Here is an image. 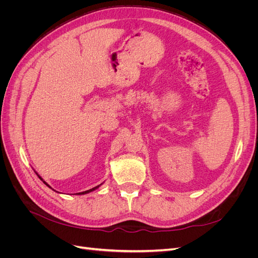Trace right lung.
Returning a JSON list of instances; mask_svg holds the SVG:
<instances>
[{
	"label": "right lung",
	"instance_id": "right-lung-1",
	"mask_svg": "<svg viewBox=\"0 0 258 258\" xmlns=\"http://www.w3.org/2000/svg\"><path fill=\"white\" fill-rule=\"evenodd\" d=\"M35 173H36V172H35ZM36 174H37V173H36ZM37 176H38V177H40V178L42 179V181H43V178H42V177H41L40 175H38V174H37ZM43 183H44L45 185H47V186L49 187V188H51V187H50V186H49V185H48L47 183H46L45 181H43ZM100 185H101V184H100ZM100 185H98V186H96V187H93V188H91V189H88V190H85V191H83V192H77L76 195H85V194H88V192H90V191H93V190H95V189H97V188H98V187H100Z\"/></svg>",
	"mask_w": 258,
	"mask_h": 258
}]
</instances>
